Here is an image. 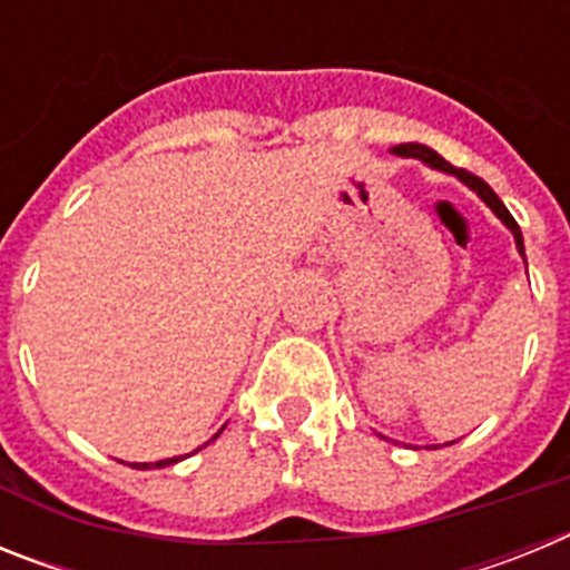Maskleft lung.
Wrapping results in <instances>:
<instances>
[{
    "instance_id": "1",
    "label": "left lung",
    "mask_w": 570,
    "mask_h": 570,
    "mask_svg": "<svg viewBox=\"0 0 570 570\" xmlns=\"http://www.w3.org/2000/svg\"><path fill=\"white\" fill-rule=\"evenodd\" d=\"M391 154H396V156H405V159H420V163L431 165V168H436V170H445V174H454L456 179H462V183H465L468 188H471V190H476V194H480V199H482V203H485L488 208L493 210V214L500 216L502 223H505V228L511 230V234H513V242H517V250H520V254L525 256V245H522V230H520V225H517V219H513V216L508 214V208H505V205H502V199H500V196L493 194V190H491V185H488V183H482L480 176L468 174L465 168H454V165H451V163H445V159H442V156L436 154L434 148H428V145H420V142H405V145H396V148H391Z\"/></svg>"
}]
</instances>
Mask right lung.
Masks as SVG:
<instances>
[{"instance_id":"add662e5","label":"right lung","mask_w":570,"mask_h":570,"mask_svg":"<svg viewBox=\"0 0 570 570\" xmlns=\"http://www.w3.org/2000/svg\"><path fill=\"white\" fill-rule=\"evenodd\" d=\"M219 434H223V431H219ZM216 434V436H219ZM214 436V440H216ZM205 445H208V442H205ZM196 451H199V448H196ZM194 451V454H196ZM183 460V456H174V460H159V462H134V468H139V471H148V468H165V465H174V462H179Z\"/></svg>"}]
</instances>
